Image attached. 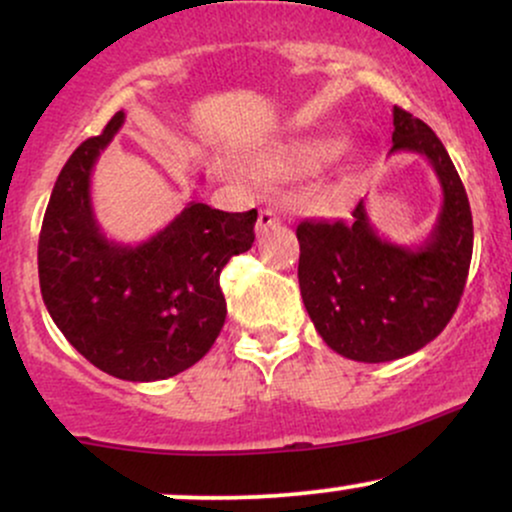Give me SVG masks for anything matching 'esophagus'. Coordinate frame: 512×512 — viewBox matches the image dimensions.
<instances>
[{
  "mask_svg": "<svg viewBox=\"0 0 512 512\" xmlns=\"http://www.w3.org/2000/svg\"><path fill=\"white\" fill-rule=\"evenodd\" d=\"M281 223V219H279V214H276V211H272V209H262L260 211V216H257V233H267V231H272V228H276Z\"/></svg>",
  "mask_w": 512,
  "mask_h": 512,
  "instance_id": "esophagus-1",
  "label": "esophagus"
}]
</instances>
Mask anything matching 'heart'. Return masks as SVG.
Wrapping results in <instances>:
<instances>
[{"label":"heart","instance_id":"1","mask_svg":"<svg viewBox=\"0 0 512 512\" xmlns=\"http://www.w3.org/2000/svg\"><path fill=\"white\" fill-rule=\"evenodd\" d=\"M344 142L337 137H313L291 144L281 156V166L291 173H315V170L330 166L342 154Z\"/></svg>","mask_w":512,"mask_h":512}]
</instances>
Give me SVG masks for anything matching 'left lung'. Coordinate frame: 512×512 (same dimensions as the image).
I'll return each mask as SVG.
<instances>
[{
    "label": "left lung",
    "instance_id": "1",
    "mask_svg": "<svg viewBox=\"0 0 512 512\" xmlns=\"http://www.w3.org/2000/svg\"><path fill=\"white\" fill-rule=\"evenodd\" d=\"M392 149L428 158L443 207L416 248L378 236L366 202L351 221H301L298 284L317 334L351 361L385 363L438 337L460 303L474 248L472 209L448 151L424 120L392 110Z\"/></svg>",
    "mask_w": 512,
    "mask_h": 512
}]
</instances>
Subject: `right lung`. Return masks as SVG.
Listing matches in <instances>:
<instances>
[{
    "mask_svg": "<svg viewBox=\"0 0 512 512\" xmlns=\"http://www.w3.org/2000/svg\"><path fill=\"white\" fill-rule=\"evenodd\" d=\"M125 113L86 139L52 187L38 240L45 308L86 361L132 383L182 373L226 322L219 276L255 243L257 209L243 214L190 202L139 245L103 236L91 204V170Z\"/></svg>",
    "mask_w": 512,
    "mask_h": 512,
    "instance_id": "add662e5",
    "label": "right lung"
}]
</instances>
